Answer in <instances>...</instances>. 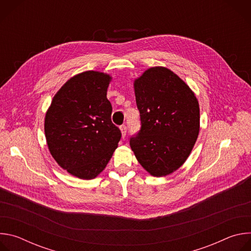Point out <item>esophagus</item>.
Segmentation results:
<instances>
[{"label":"esophagus","mask_w":251,"mask_h":251,"mask_svg":"<svg viewBox=\"0 0 251 251\" xmlns=\"http://www.w3.org/2000/svg\"><path fill=\"white\" fill-rule=\"evenodd\" d=\"M120 130H121V133H122V137L125 138L126 133H127V126L126 125H121L120 126Z\"/></svg>","instance_id":"esophagus-1"}]
</instances>
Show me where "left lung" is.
Returning a JSON list of instances; mask_svg holds the SVG:
<instances>
[{
    "label": "left lung",
    "instance_id": "obj_1",
    "mask_svg": "<svg viewBox=\"0 0 251 251\" xmlns=\"http://www.w3.org/2000/svg\"><path fill=\"white\" fill-rule=\"evenodd\" d=\"M141 128L130 138L138 162L164 176L189 157L200 131V107L191 88L166 67H152L134 82Z\"/></svg>",
    "mask_w": 251,
    "mask_h": 251
}]
</instances>
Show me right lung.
<instances>
[{
  "mask_svg": "<svg viewBox=\"0 0 251 251\" xmlns=\"http://www.w3.org/2000/svg\"><path fill=\"white\" fill-rule=\"evenodd\" d=\"M110 79L93 70L71 77L54 95L46 114L51 156L62 169L84 180L104 170L121 139L106 96Z\"/></svg>",
  "mask_w": 251,
  "mask_h": 251,
  "instance_id": "1",
  "label": "right lung"
}]
</instances>
